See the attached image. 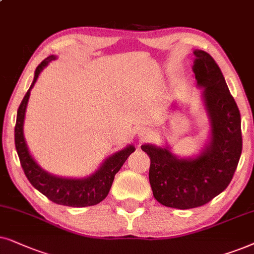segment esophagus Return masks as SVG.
I'll list each match as a JSON object with an SVG mask.
<instances>
[{
  "mask_svg": "<svg viewBox=\"0 0 254 254\" xmlns=\"http://www.w3.org/2000/svg\"><path fill=\"white\" fill-rule=\"evenodd\" d=\"M150 134H151V131L148 127H141L139 132H138V136H139L140 139H146L147 137H150Z\"/></svg>",
  "mask_w": 254,
  "mask_h": 254,
  "instance_id": "34e87169",
  "label": "esophagus"
}]
</instances>
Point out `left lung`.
I'll use <instances>...</instances> for the list:
<instances>
[{
  "instance_id": "left-lung-1",
  "label": "left lung",
  "mask_w": 254,
  "mask_h": 254,
  "mask_svg": "<svg viewBox=\"0 0 254 254\" xmlns=\"http://www.w3.org/2000/svg\"><path fill=\"white\" fill-rule=\"evenodd\" d=\"M196 87L209 120V137L192 157H179L167 143L141 145L151 159L150 185L154 198L165 207H201L224 190L232 180L242 154L241 114L225 79L210 54L194 50ZM175 103L171 109L174 110Z\"/></svg>"
}]
</instances>
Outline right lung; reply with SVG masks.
Here are the masks:
<instances>
[{
	"mask_svg": "<svg viewBox=\"0 0 254 254\" xmlns=\"http://www.w3.org/2000/svg\"><path fill=\"white\" fill-rule=\"evenodd\" d=\"M56 59L57 56L52 54L39 64L35 70L31 86L26 92L22 103L19 104L15 127L16 151L30 184L43 195H45L49 200L57 204L67 205V207H89V205L100 203L107 197L113 185L115 174L121 170L127 157L134 152L136 148L133 145L129 144L122 150L115 152L107 159H104L101 166L94 173L84 178H64L51 174L35 160V158L30 153L24 137L25 111L28 107L30 92L35 86L40 72L49 65V63Z\"/></svg>",
	"mask_w": 254,
	"mask_h": 254,
	"instance_id": "1",
	"label": "right lung"
}]
</instances>
